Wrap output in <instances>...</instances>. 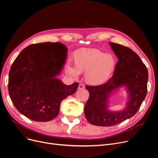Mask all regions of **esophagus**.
I'll return each instance as SVG.
<instances>
[{
  "label": "esophagus",
  "mask_w": 158,
  "mask_h": 158,
  "mask_svg": "<svg viewBox=\"0 0 158 158\" xmlns=\"http://www.w3.org/2000/svg\"><path fill=\"white\" fill-rule=\"evenodd\" d=\"M85 88V85H83V84H79V87H78V88L79 89H84Z\"/></svg>",
  "instance_id": "1"
}]
</instances>
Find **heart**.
<instances>
[{
	"mask_svg": "<svg viewBox=\"0 0 158 158\" xmlns=\"http://www.w3.org/2000/svg\"><path fill=\"white\" fill-rule=\"evenodd\" d=\"M76 66L69 63L66 67L71 76L77 77L80 72H86V81L98 85L104 83L110 77L115 68L116 59L113 55L106 54L98 49L83 48L77 53Z\"/></svg>",
	"mask_w": 158,
	"mask_h": 158,
	"instance_id": "b5f03b06",
	"label": "heart"
}]
</instances>
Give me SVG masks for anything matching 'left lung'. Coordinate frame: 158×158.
I'll list each match as a JSON object with an SVG mask.
<instances>
[{"label":"left lung","instance_id":"1","mask_svg":"<svg viewBox=\"0 0 158 158\" xmlns=\"http://www.w3.org/2000/svg\"><path fill=\"white\" fill-rule=\"evenodd\" d=\"M117 56L113 77L99 86H86L89 96L85 107L86 120L92 125L113 126L131 118L139 109L147 92L148 70L138 55L129 48L109 43ZM125 87L128 95L127 106L122 111L108 109L109 97L120 87Z\"/></svg>","mask_w":158,"mask_h":158}]
</instances>
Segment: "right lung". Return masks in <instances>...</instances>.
I'll list each match as a JSON object with an SVG mask.
<instances>
[{
    "instance_id": "obj_1",
    "label": "right lung",
    "mask_w": 158,
    "mask_h": 158,
    "mask_svg": "<svg viewBox=\"0 0 158 158\" xmlns=\"http://www.w3.org/2000/svg\"><path fill=\"white\" fill-rule=\"evenodd\" d=\"M68 49L61 43H40L25 48L9 73L8 91L17 110L29 119L56 118L63 99L73 95L78 82L66 85L57 78L66 63Z\"/></svg>"
}]
</instances>
